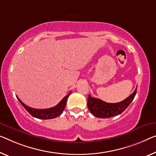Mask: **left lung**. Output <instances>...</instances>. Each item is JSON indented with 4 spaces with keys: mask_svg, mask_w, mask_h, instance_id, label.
<instances>
[{
    "mask_svg": "<svg viewBox=\"0 0 156 156\" xmlns=\"http://www.w3.org/2000/svg\"><path fill=\"white\" fill-rule=\"evenodd\" d=\"M136 86L135 90L130 96L128 97L123 101L117 103L105 102L98 98H92L90 95L88 97V108L95 116L98 118H110L117 116L124 112L126 109L130 105L133 101L136 93Z\"/></svg>",
    "mask_w": 156,
    "mask_h": 156,
    "instance_id": "1",
    "label": "left lung"
}]
</instances>
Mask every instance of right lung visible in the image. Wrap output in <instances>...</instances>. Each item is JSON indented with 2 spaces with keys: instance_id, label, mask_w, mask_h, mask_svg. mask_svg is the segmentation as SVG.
Listing matches in <instances>:
<instances>
[{
  "instance_id": "obj_1",
  "label": "right lung",
  "mask_w": 156,
  "mask_h": 156,
  "mask_svg": "<svg viewBox=\"0 0 156 156\" xmlns=\"http://www.w3.org/2000/svg\"><path fill=\"white\" fill-rule=\"evenodd\" d=\"M71 92L68 93L66 96H65L63 99L61 100V101L60 102L58 105H56V106L54 107H51V108L49 109H34V108H31V107L27 106L24 103H23L21 100L19 99L18 97L17 99L20 102L22 105V106L24 107V108L26 109L28 113H29L31 116H33V117L37 119H54L56 118L57 116H58L59 115H61L62 114V112L65 109L66 105V102H67V100L69 97V95H70Z\"/></svg>"
}]
</instances>
